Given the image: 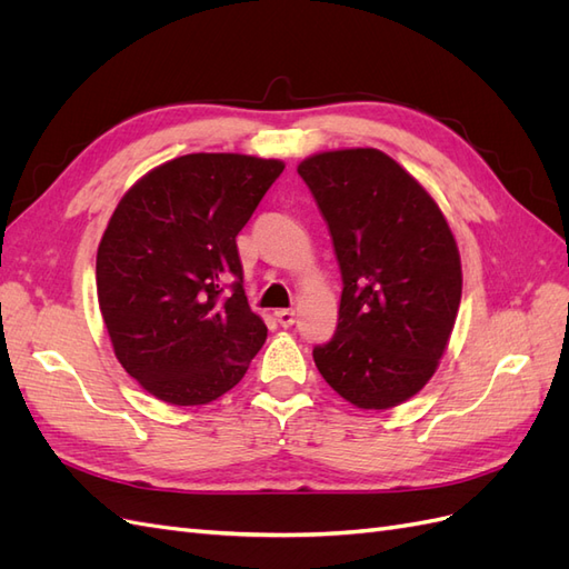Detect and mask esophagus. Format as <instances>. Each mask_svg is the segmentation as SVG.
<instances>
[{"label": "esophagus", "instance_id": "34e87169", "mask_svg": "<svg viewBox=\"0 0 569 569\" xmlns=\"http://www.w3.org/2000/svg\"><path fill=\"white\" fill-rule=\"evenodd\" d=\"M274 320H278L282 327H291L297 320V313L289 311V308H280V311H274Z\"/></svg>", "mask_w": 569, "mask_h": 569}]
</instances>
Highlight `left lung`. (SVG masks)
Segmentation results:
<instances>
[{
  "label": "left lung",
  "mask_w": 569,
  "mask_h": 569,
  "mask_svg": "<svg viewBox=\"0 0 569 569\" xmlns=\"http://www.w3.org/2000/svg\"><path fill=\"white\" fill-rule=\"evenodd\" d=\"M341 270L335 337L313 360L341 399L387 410L439 368L456 325L462 270L456 237L432 194L372 147L299 163Z\"/></svg>",
  "instance_id": "left-lung-1"
}]
</instances>
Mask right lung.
Here are the masks:
<instances>
[{"label": "right lung", "mask_w": 569, "mask_h": 569, "mask_svg": "<svg viewBox=\"0 0 569 569\" xmlns=\"http://www.w3.org/2000/svg\"><path fill=\"white\" fill-rule=\"evenodd\" d=\"M282 170L247 153H187L118 201L97 249L99 311L118 363L159 401L211 403L261 351L268 327L249 308L234 239Z\"/></svg>", "instance_id": "obj_1"}]
</instances>
